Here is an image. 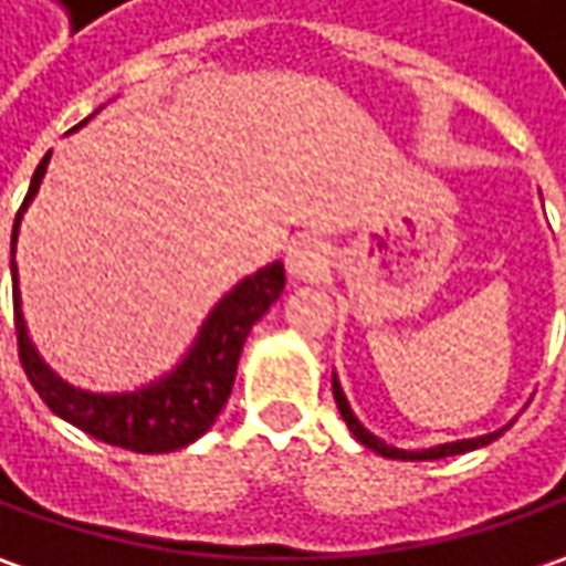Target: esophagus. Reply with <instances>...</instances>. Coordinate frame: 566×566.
<instances>
[{
	"label": "esophagus",
	"mask_w": 566,
	"mask_h": 566,
	"mask_svg": "<svg viewBox=\"0 0 566 566\" xmlns=\"http://www.w3.org/2000/svg\"><path fill=\"white\" fill-rule=\"evenodd\" d=\"M328 263V250L319 238H297L294 244L287 247V272L294 279H316L322 269Z\"/></svg>",
	"instance_id": "34e87169"
}]
</instances>
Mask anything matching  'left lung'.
Instances as JSON below:
<instances>
[{
    "label": "left lung",
    "instance_id": "obj_1",
    "mask_svg": "<svg viewBox=\"0 0 566 566\" xmlns=\"http://www.w3.org/2000/svg\"><path fill=\"white\" fill-rule=\"evenodd\" d=\"M332 391H335V403H338V410H342L344 422H347V429L354 432V439L366 444V448H373L376 454L381 458H395V460H439V458H451V454H463V451H476L482 444H489V441H495L501 432H489V436H479V439H467V441H448V444H439V448H426V451H400V448H388L385 441H379L373 432H366L360 426V419L354 417V410L347 407V398H344L342 385L338 379L332 376Z\"/></svg>",
    "mask_w": 566,
    "mask_h": 566
}]
</instances>
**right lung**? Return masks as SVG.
I'll use <instances>...</instances> for the list:
<instances>
[{"label":"right lung","mask_w":566,"mask_h":566,"mask_svg":"<svg viewBox=\"0 0 566 566\" xmlns=\"http://www.w3.org/2000/svg\"><path fill=\"white\" fill-rule=\"evenodd\" d=\"M46 163H50V153L33 171L28 197L14 216L11 256H14L21 212L28 209L36 187L43 181ZM11 284H14L11 297H14L18 357H21L30 385L36 388V395L43 398L52 413H59L62 419H69L71 426H77L81 432L106 441V444H115V448H125L134 454H166V451H178V448L200 439L222 413L250 328L284 291V265H265L256 275L238 284L231 294H224L222 303L203 322L200 338L190 347V354L175 366V373H168L166 379L153 381L140 391H130V395H90V391H77L69 381L59 379L50 366L40 360V354L33 350L28 338L14 260H11Z\"/></svg>","instance_id":"right-lung-1"}]
</instances>
